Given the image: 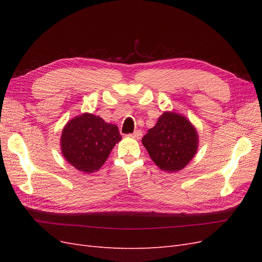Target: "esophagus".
I'll return each instance as SVG.
<instances>
[{
    "label": "esophagus",
    "instance_id": "obj_1",
    "mask_svg": "<svg viewBox=\"0 0 262 262\" xmlns=\"http://www.w3.org/2000/svg\"><path fill=\"white\" fill-rule=\"evenodd\" d=\"M130 138H133V139H140L142 137V131L141 130H136L133 133L129 134Z\"/></svg>",
    "mask_w": 262,
    "mask_h": 262
}]
</instances>
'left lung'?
I'll return each mask as SVG.
<instances>
[{
  "label": "left lung",
  "instance_id": "left-lung-1",
  "mask_svg": "<svg viewBox=\"0 0 262 262\" xmlns=\"http://www.w3.org/2000/svg\"><path fill=\"white\" fill-rule=\"evenodd\" d=\"M152 161L165 171H178L191 161L198 147L196 131L185 117L164 113L142 139Z\"/></svg>",
  "mask_w": 262,
  "mask_h": 262
}]
</instances>
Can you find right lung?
I'll return each mask as SVG.
<instances>
[{
	"mask_svg": "<svg viewBox=\"0 0 262 262\" xmlns=\"http://www.w3.org/2000/svg\"><path fill=\"white\" fill-rule=\"evenodd\" d=\"M121 140L118 126L98 116L83 114L72 119L62 131L61 150L66 160L78 170H98Z\"/></svg>",
	"mask_w": 262,
	"mask_h": 262,
	"instance_id": "add662e5",
	"label": "right lung"
}]
</instances>
